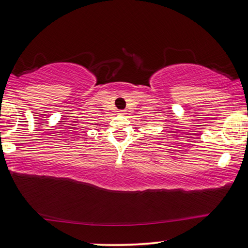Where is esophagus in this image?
<instances>
[{
  "label": "esophagus",
  "mask_w": 248,
  "mask_h": 248,
  "mask_svg": "<svg viewBox=\"0 0 248 248\" xmlns=\"http://www.w3.org/2000/svg\"><path fill=\"white\" fill-rule=\"evenodd\" d=\"M119 114H121V115H124L125 114V111H120V113Z\"/></svg>",
  "instance_id": "1"
}]
</instances>
